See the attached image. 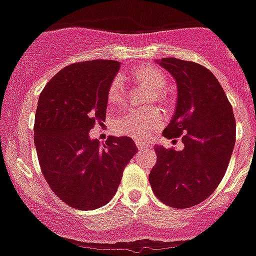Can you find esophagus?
<instances>
[{"label": "esophagus", "instance_id": "34e87169", "mask_svg": "<svg viewBox=\"0 0 256 256\" xmlns=\"http://www.w3.org/2000/svg\"><path fill=\"white\" fill-rule=\"evenodd\" d=\"M136 146H138V148H140V150H144V148H150V146H148V144H142V142H136Z\"/></svg>", "mask_w": 256, "mask_h": 256}]
</instances>
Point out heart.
I'll use <instances>...</instances> for the list:
<instances>
[{
	"label": "heart",
	"instance_id": "obj_1",
	"mask_svg": "<svg viewBox=\"0 0 256 256\" xmlns=\"http://www.w3.org/2000/svg\"><path fill=\"white\" fill-rule=\"evenodd\" d=\"M132 78L138 84L152 90L154 100H164L162 88L166 84V77L160 69L148 65L140 66L132 72ZM122 96H124V85L120 78H116L112 82L110 88H108V104H118L122 100ZM160 124H162V116H160V112L156 108H148L134 110V112H130L124 114V116H120V120H116V128L122 134L132 136L136 140H144L150 136L152 130L160 128Z\"/></svg>",
	"mask_w": 256,
	"mask_h": 256
}]
</instances>
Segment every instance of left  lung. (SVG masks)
Instances as JSON below:
<instances>
[{
    "instance_id": "1",
    "label": "left lung",
    "mask_w": 256,
    "mask_h": 256,
    "mask_svg": "<svg viewBox=\"0 0 256 256\" xmlns=\"http://www.w3.org/2000/svg\"><path fill=\"white\" fill-rule=\"evenodd\" d=\"M176 82V104L164 136L183 148L154 146L148 180L160 202L187 208L208 198L226 172L235 144V118L226 92L204 66L178 58L156 60Z\"/></svg>"
}]
</instances>
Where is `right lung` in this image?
Segmentation results:
<instances>
[{"label":"right lung","instance_id":"add662e5","mask_svg":"<svg viewBox=\"0 0 256 256\" xmlns=\"http://www.w3.org/2000/svg\"><path fill=\"white\" fill-rule=\"evenodd\" d=\"M120 64L78 62L58 72L38 98L34 144L42 174L62 202L78 210L108 204L124 166L138 152L128 136L104 144L88 132L106 118L108 94Z\"/></svg>","mask_w":256,"mask_h":256}]
</instances>
